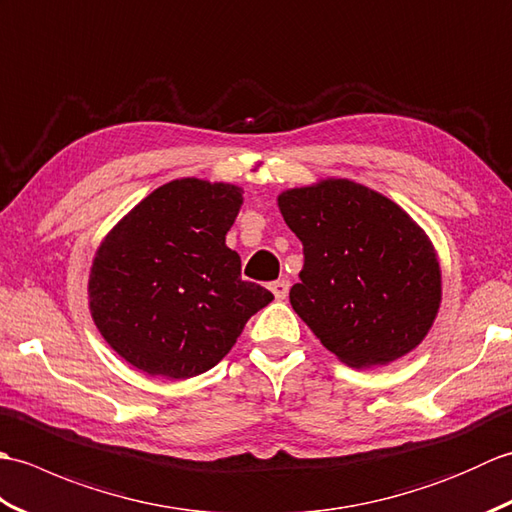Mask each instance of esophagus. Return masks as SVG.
Returning a JSON list of instances; mask_svg holds the SVG:
<instances>
[{"label":"esophagus","mask_w":512,"mask_h":512,"mask_svg":"<svg viewBox=\"0 0 512 512\" xmlns=\"http://www.w3.org/2000/svg\"><path fill=\"white\" fill-rule=\"evenodd\" d=\"M270 290H273V295H275V299H286L288 297V290H290V281H286V279H277V281H273V284H270Z\"/></svg>","instance_id":"obj_1"}]
</instances>
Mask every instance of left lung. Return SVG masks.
<instances>
[{
	"label": "left lung",
	"instance_id": "1",
	"mask_svg": "<svg viewBox=\"0 0 512 512\" xmlns=\"http://www.w3.org/2000/svg\"><path fill=\"white\" fill-rule=\"evenodd\" d=\"M277 204L303 244L290 303L339 361L387 365L422 343L440 308V262L396 202L328 178L284 191Z\"/></svg>",
	"mask_w": 512,
	"mask_h": 512
}]
</instances>
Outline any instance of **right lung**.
<instances>
[{
	"mask_svg": "<svg viewBox=\"0 0 512 512\" xmlns=\"http://www.w3.org/2000/svg\"><path fill=\"white\" fill-rule=\"evenodd\" d=\"M242 202L235 184L171 180L107 233L90 270V310L129 365L171 380L204 374L275 299L242 279V259L226 246Z\"/></svg>",
	"mask_w": 512,
	"mask_h": 512,
	"instance_id": "add662e5",
	"label": "right lung"
}]
</instances>
